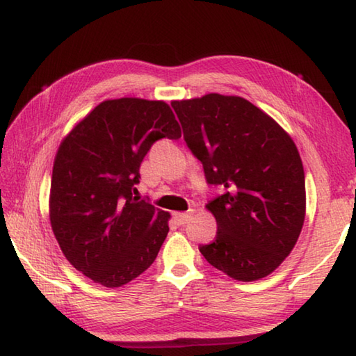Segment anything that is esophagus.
<instances>
[{"instance_id":"34e87169","label":"esophagus","mask_w":356,"mask_h":356,"mask_svg":"<svg viewBox=\"0 0 356 356\" xmlns=\"http://www.w3.org/2000/svg\"><path fill=\"white\" fill-rule=\"evenodd\" d=\"M174 220H176L177 225L184 226L191 220V212H176L174 213Z\"/></svg>"}]
</instances>
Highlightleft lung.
Listing matches in <instances>:
<instances>
[{"instance_id": "left-lung-1", "label": "left lung", "mask_w": 356, "mask_h": 356, "mask_svg": "<svg viewBox=\"0 0 356 356\" xmlns=\"http://www.w3.org/2000/svg\"><path fill=\"white\" fill-rule=\"evenodd\" d=\"M186 146L210 185L225 191L206 204L216 237L200 246L231 278L256 281L291 254L306 215L305 171L291 135L238 95L172 100Z\"/></svg>"}]
</instances>
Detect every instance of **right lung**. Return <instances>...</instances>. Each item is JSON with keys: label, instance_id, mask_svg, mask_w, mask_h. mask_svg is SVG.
Listing matches in <instances>:
<instances>
[{"label": "right lung", "instance_id": "obj_1", "mask_svg": "<svg viewBox=\"0 0 356 356\" xmlns=\"http://www.w3.org/2000/svg\"><path fill=\"white\" fill-rule=\"evenodd\" d=\"M182 130L163 100H105L59 144L50 222L65 259L94 282L120 287L152 265L171 215L134 196L140 166L156 140Z\"/></svg>", "mask_w": 356, "mask_h": 356}]
</instances>
